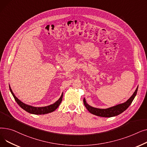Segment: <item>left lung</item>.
<instances>
[{
  "label": "left lung",
  "instance_id": "1",
  "mask_svg": "<svg viewBox=\"0 0 147 147\" xmlns=\"http://www.w3.org/2000/svg\"><path fill=\"white\" fill-rule=\"evenodd\" d=\"M138 88V87H137L136 89L135 90V92L132 95V96H131L126 102L109 108V109H96V108L92 107L86 103V100L84 98L83 99V103L84 106H85V107L87 109V110L90 113L98 115V116L103 117H111L114 116H116V115H118L122 113L123 111H125L130 106V105L132 104V101H134V99L136 95Z\"/></svg>",
  "mask_w": 147,
  "mask_h": 147
}]
</instances>
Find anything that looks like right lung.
Returning a JSON list of instances; mask_svg holds the SVG:
<instances>
[{
	"label": "right lung",
	"mask_w": 147,
	"mask_h": 147,
	"mask_svg": "<svg viewBox=\"0 0 147 147\" xmlns=\"http://www.w3.org/2000/svg\"><path fill=\"white\" fill-rule=\"evenodd\" d=\"M9 89L12 95H13L15 100V101L17 102V104L22 108V109L23 110H24L25 111H26L27 112L31 114H45L49 113H52L57 109V108L59 107V104H61L62 100H63V93L62 94L61 97L59 98V99L58 100V101L52 105L46 106V107H34L31 105H27L21 102L20 99H18L16 96H15L10 86H9Z\"/></svg>",
	"instance_id": "right-lung-1"
}]
</instances>
